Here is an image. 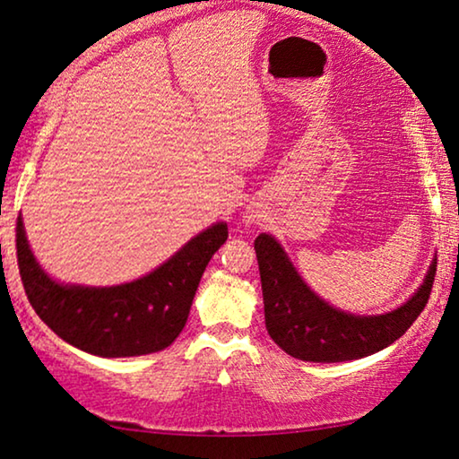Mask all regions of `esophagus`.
<instances>
[{"instance_id": "1", "label": "esophagus", "mask_w": 459, "mask_h": 459, "mask_svg": "<svg viewBox=\"0 0 459 459\" xmlns=\"http://www.w3.org/2000/svg\"><path fill=\"white\" fill-rule=\"evenodd\" d=\"M243 222H245V224H253V222H255V216H253L251 212H245V216H243Z\"/></svg>"}]
</instances>
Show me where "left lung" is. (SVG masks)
<instances>
[{"label": "left lung", "mask_w": 459, "mask_h": 459, "mask_svg": "<svg viewBox=\"0 0 459 459\" xmlns=\"http://www.w3.org/2000/svg\"><path fill=\"white\" fill-rule=\"evenodd\" d=\"M270 338L290 357L307 362H344L375 354L406 333L425 309L437 272V255L416 292L398 309L354 316L327 303L300 278L276 237L255 238Z\"/></svg>", "instance_id": "left-lung-1"}]
</instances>
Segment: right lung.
<instances>
[{"instance_id": "obj_1", "label": "right lung", "mask_w": 459, "mask_h": 459, "mask_svg": "<svg viewBox=\"0 0 459 459\" xmlns=\"http://www.w3.org/2000/svg\"><path fill=\"white\" fill-rule=\"evenodd\" d=\"M227 237V222L212 224L132 282L64 284L40 268L18 218V268L32 309L61 340L102 359L142 357L164 351L179 336L202 273Z\"/></svg>"}]
</instances>
